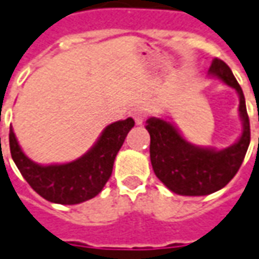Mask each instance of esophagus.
<instances>
[{"label":"esophagus","mask_w":259,"mask_h":259,"mask_svg":"<svg viewBox=\"0 0 259 259\" xmlns=\"http://www.w3.org/2000/svg\"><path fill=\"white\" fill-rule=\"evenodd\" d=\"M148 114H149L148 108H145V107H137L133 111V117L134 119H135V122H137L138 125H141L148 117Z\"/></svg>","instance_id":"1"}]
</instances>
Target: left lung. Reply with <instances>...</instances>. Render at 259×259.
Listing matches in <instances>:
<instances>
[{
  "label": "left lung",
  "instance_id": "obj_1",
  "mask_svg": "<svg viewBox=\"0 0 259 259\" xmlns=\"http://www.w3.org/2000/svg\"><path fill=\"white\" fill-rule=\"evenodd\" d=\"M208 74L238 93L242 134L234 145L222 151L196 147L182 137L174 124L155 117L148 119L145 125L151 135L149 153L153 172L169 190L182 196H206L223 189L238 172L249 145L245 99L231 69L223 60L214 59Z\"/></svg>",
  "mask_w": 259,
  "mask_h": 259
}]
</instances>
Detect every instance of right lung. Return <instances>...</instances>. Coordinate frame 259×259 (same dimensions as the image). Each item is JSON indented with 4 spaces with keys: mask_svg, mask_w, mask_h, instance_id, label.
<instances>
[{
    "mask_svg": "<svg viewBox=\"0 0 259 259\" xmlns=\"http://www.w3.org/2000/svg\"><path fill=\"white\" fill-rule=\"evenodd\" d=\"M134 124L133 118L112 122L81 158L48 166L37 165L22 152L10 126L11 156L25 181L39 196L58 204H78L103 190L112 174L114 159Z\"/></svg>",
    "mask_w": 259,
    "mask_h": 259,
    "instance_id": "right-lung-1",
    "label": "right lung"
}]
</instances>
